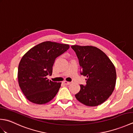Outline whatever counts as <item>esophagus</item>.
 Masks as SVG:
<instances>
[{
    "label": "esophagus",
    "mask_w": 133,
    "mask_h": 133,
    "mask_svg": "<svg viewBox=\"0 0 133 133\" xmlns=\"http://www.w3.org/2000/svg\"><path fill=\"white\" fill-rule=\"evenodd\" d=\"M71 83V82H67V81H66L63 82V83L64 84H66V85H69V84H70Z\"/></svg>",
    "instance_id": "obj_1"
}]
</instances>
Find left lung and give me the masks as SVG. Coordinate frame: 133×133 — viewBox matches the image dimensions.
<instances>
[{"label":"left lung","mask_w":133,"mask_h":133,"mask_svg":"<svg viewBox=\"0 0 133 133\" xmlns=\"http://www.w3.org/2000/svg\"><path fill=\"white\" fill-rule=\"evenodd\" d=\"M76 53L82 71L86 76V84L75 95L84 105L97 106L111 95L116 83V70L110 59L102 51L93 46H71Z\"/></svg>","instance_id":"8db88e82"}]
</instances>
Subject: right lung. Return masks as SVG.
Listing matches in <instances>:
<instances>
[{
  "mask_svg": "<svg viewBox=\"0 0 133 133\" xmlns=\"http://www.w3.org/2000/svg\"><path fill=\"white\" fill-rule=\"evenodd\" d=\"M69 48V44L47 41L32 47L23 55L19 64L18 78L28 100L42 104L55 97L61 83L49 81L47 76L52 75L56 58Z\"/></svg>",
  "mask_w": 133,
  "mask_h": 133,
  "instance_id": "obj_1",
  "label": "right lung"
}]
</instances>
